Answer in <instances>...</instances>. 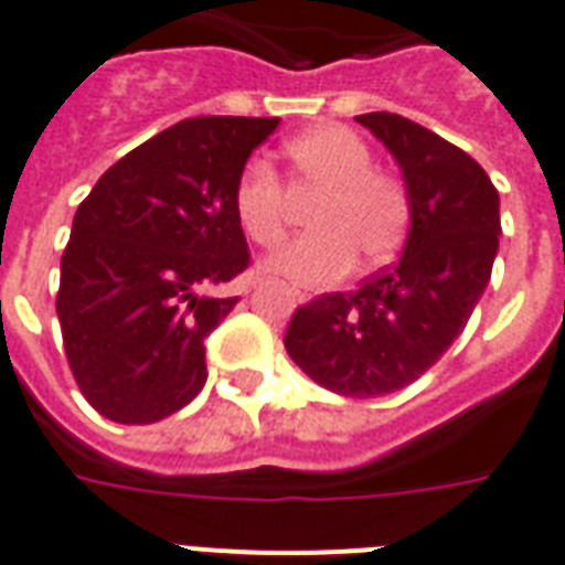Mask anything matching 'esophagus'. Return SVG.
I'll list each match as a JSON object with an SVG mask.
<instances>
[{"label":"esophagus","mask_w":565,"mask_h":565,"mask_svg":"<svg viewBox=\"0 0 565 565\" xmlns=\"http://www.w3.org/2000/svg\"><path fill=\"white\" fill-rule=\"evenodd\" d=\"M294 296L299 299V302H305V299H308V294H302V290H294Z\"/></svg>","instance_id":"esophagus-1"}]
</instances>
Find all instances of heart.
<instances>
[{"label":"heart","instance_id":"1","mask_svg":"<svg viewBox=\"0 0 565 565\" xmlns=\"http://www.w3.org/2000/svg\"><path fill=\"white\" fill-rule=\"evenodd\" d=\"M296 194H320L311 209L317 233L275 250L263 269L299 284L326 287L356 266L383 263L398 250L411 224V194L401 179L374 167L367 143L344 125H320L284 146ZM287 191L266 161H250L233 188V212L250 242L278 245L287 227Z\"/></svg>","mask_w":565,"mask_h":565}]
</instances>
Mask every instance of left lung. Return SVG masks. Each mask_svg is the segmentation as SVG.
<instances>
[{"label":"left lung","instance_id":"obj_1","mask_svg":"<svg viewBox=\"0 0 565 565\" xmlns=\"http://www.w3.org/2000/svg\"><path fill=\"white\" fill-rule=\"evenodd\" d=\"M359 125L386 146L411 194L395 266L353 294H323L294 315L284 347L308 377L347 398L411 386L452 347L491 281L500 194L470 154L398 113Z\"/></svg>","mask_w":565,"mask_h":565}]
</instances>
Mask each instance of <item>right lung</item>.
<instances>
[{
    "instance_id": "right-lung-1",
    "label": "right lung",
    "mask_w": 565,
    "mask_h": 565,
    "mask_svg": "<svg viewBox=\"0 0 565 565\" xmlns=\"http://www.w3.org/2000/svg\"><path fill=\"white\" fill-rule=\"evenodd\" d=\"M278 122L182 119L119 158L77 206L56 315L71 374L107 419L149 425L198 398L203 341L239 302L212 290L250 263L233 188Z\"/></svg>"
}]
</instances>
